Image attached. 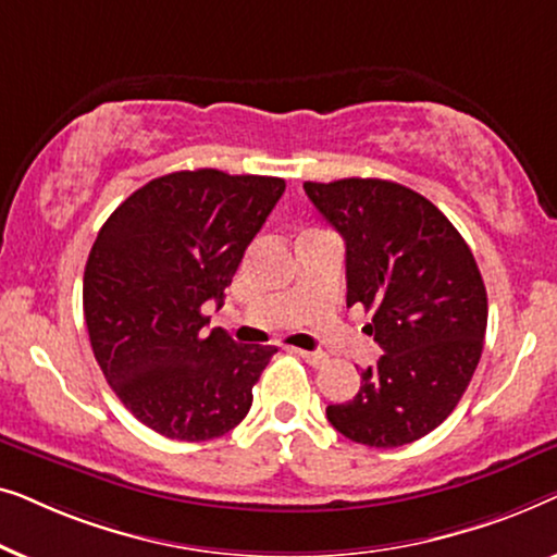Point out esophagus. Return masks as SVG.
<instances>
[{
    "instance_id": "obj_1",
    "label": "esophagus",
    "mask_w": 557,
    "mask_h": 557,
    "mask_svg": "<svg viewBox=\"0 0 557 557\" xmlns=\"http://www.w3.org/2000/svg\"><path fill=\"white\" fill-rule=\"evenodd\" d=\"M294 352L299 355L304 362H309L311 368H319V364L326 362V355L324 352H309V349H294Z\"/></svg>"
}]
</instances>
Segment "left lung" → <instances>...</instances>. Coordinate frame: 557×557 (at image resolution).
Returning a JSON list of instances; mask_svg holds the SVG:
<instances>
[{
	"instance_id": "obj_1",
	"label": "left lung",
	"mask_w": 557,
	"mask_h": 557,
	"mask_svg": "<svg viewBox=\"0 0 557 557\" xmlns=\"http://www.w3.org/2000/svg\"><path fill=\"white\" fill-rule=\"evenodd\" d=\"M304 189L345 238L347 307L372 311L368 332L385 352L326 418L355 444H413L451 416L482 357L479 265L444 212L398 182L349 177Z\"/></svg>"
}]
</instances>
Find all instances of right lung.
Wrapping results in <instances>:
<instances>
[{"mask_svg":"<svg viewBox=\"0 0 557 557\" xmlns=\"http://www.w3.org/2000/svg\"><path fill=\"white\" fill-rule=\"evenodd\" d=\"M286 182L220 170L172 172L106 220L83 276V314L106 383L151 431L208 441L248 416L276 347L208 332L248 243Z\"/></svg>","mask_w":557,"mask_h":557,"instance_id":"1","label":"right lung"}]
</instances>
